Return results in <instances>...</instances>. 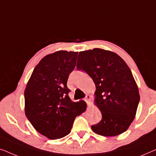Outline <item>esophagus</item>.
I'll use <instances>...</instances> for the list:
<instances>
[{"mask_svg":"<svg viewBox=\"0 0 156 156\" xmlns=\"http://www.w3.org/2000/svg\"><path fill=\"white\" fill-rule=\"evenodd\" d=\"M90 99H91V96L87 94L86 96V97H85V101H87V104H88V106L90 105Z\"/></svg>","mask_w":156,"mask_h":156,"instance_id":"obj_1","label":"esophagus"}]
</instances>
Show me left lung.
Here are the masks:
<instances>
[{"label": "left lung", "instance_id": "8db88e82", "mask_svg": "<svg viewBox=\"0 0 156 156\" xmlns=\"http://www.w3.org/2000/svg\"><path fill=\"white\" fill-rule=\"evenodd\" d=\"M77 69L86 72L96 86L94 104L101 120L91 126L94 133L115 136L129 129L140 101L138 88L132 72L116 53L100 48L79 53Z\"/></svg>", "mask_w": 156, "mask_h": 156}]
</instances>
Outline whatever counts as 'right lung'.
Instances as JSON below:
<instances>
[{
  "label": "right lung",
  "instance_id": "right-lung-1",
  "mask_svg": "<svg viewBox=\"0 0 156 156\" xmlns=\"http://www.w3.org/2000/svg\"><path fill=\"white\" fill-rule=\"evenodd\" d=\"M77 55L61 50L44 56L25 89V116L36 131L50 139L69 134L76 117L86 111V102H74L68 95L67 80Z\"/></svg>",
  "mask_w": 156,
  "mask_h": 156
}]
</instances>
